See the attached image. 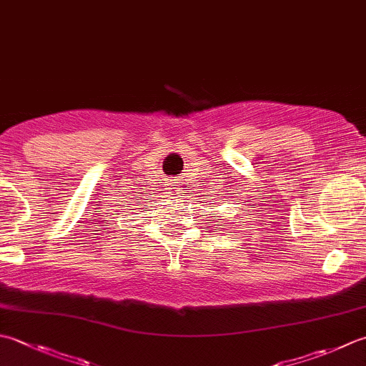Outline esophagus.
Masks as SVG:
<instances>
[{
	"label": "esophagus",
	"mask_w": 366,
	"mask_h": 366,
	"mask_svg": "<svg viewBox=\"0 0 366 366\" xmlns=\"http://www.w3.org/2000/svg\"><path fill=\"white\" fill-rule=\"evenodd\" d=\"M169 190H171V193H174V195H177L179 193V184L176 179H171L169 181Z\"/></svg>",
	"instance_id": "esophagus-1"
}]
</instances>
